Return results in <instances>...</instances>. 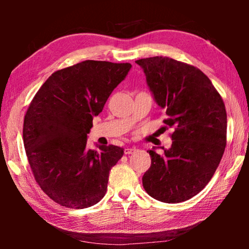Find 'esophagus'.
Segmentation results:
<instances>
[{
	"label": "esophagus",
	"mask_w": 249,
	"mask_h": 249,
	"mask_svg": "<svg viewBox=\"0 0 249 249\" xmlns=\"http://www.w3.org/2000/svg\"><path fill=\"white\" fill-rule=\"evenodd\" d=\"M135 150H136V148H135V147H126V148L124 149V154L125 155H129V154L134 153Z\"/></svg>",
	"instance_id": "obj_1"
}]
</instances>
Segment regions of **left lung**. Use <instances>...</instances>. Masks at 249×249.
<instances>
[{"mask_svg": "<svg viewBox=\"0 0 249 249\" xmlns=\"http://www.w3.org/2000/svg\"><path fill=\"white\" fill-rule=\"evenodd\" d=\"M146 75L154 99L172 127V144L163 154L148 150L149 169L142 185L154 199L180 203L196 196L220 165L226 146L227 116L221 95L200 69L168 57L135 61Z\"/></svg>", "mask_w": 249, "mask_h": 249, "instance_id": "1", "label": "left lung"}]
</instances>
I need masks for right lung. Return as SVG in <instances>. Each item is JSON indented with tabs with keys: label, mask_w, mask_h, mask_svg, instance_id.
Wrapping results in <instances>:
<instances>
[{
	"label": "right lung",
	"mask_w": 249,
	"mask_h": 249,
	"mask_svg": "<svg viewBox=\"0 0 249 249\" xmlns=\"http://www.w3.org/2000/svg\"><path fill=\"white\" fill-rule=\"evenodd\" d=\"M132 65L86 60L58 70L34 96L24 119L23 140L36 182L50 199L86 209L107 193L119 146L87 148V135L113 90Z\"/></svg>",
	"instance_id": "right-lung-1"
}]
</instances>
